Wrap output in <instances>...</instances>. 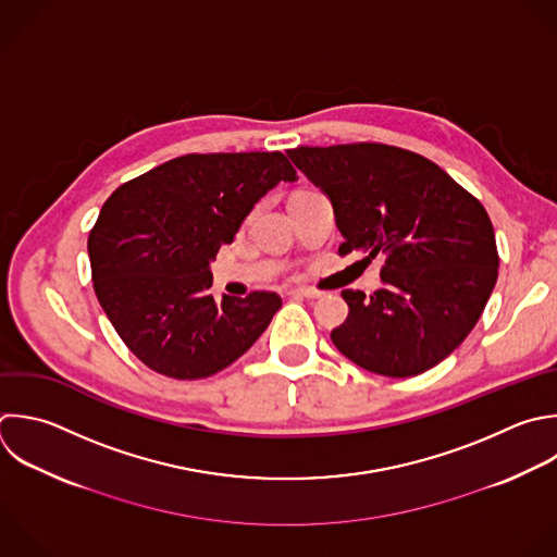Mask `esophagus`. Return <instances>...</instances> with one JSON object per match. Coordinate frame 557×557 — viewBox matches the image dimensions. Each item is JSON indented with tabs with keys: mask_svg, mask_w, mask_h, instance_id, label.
I'll return each instance as SVG.
<instances>
[{
	"mask_svg": "<svg viewBox=\"0 0 557 557\" xmlns=\"http://www.w3.org/2000/svg\"><path fill=\"white\" fill-rule=\"evenodd\" d=\"M292 296H298V298H320L322 294L315 292V289H309V287H296L289 292Z\"/></svg>",
	"mask_w": 557,
	"mask_h": 557,
	"instance_id": "34e87169",
	"label": "esophagus"
}]
</instances>
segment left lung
Segmentation results:
<instances>
[{
  "label": "left lung",
  "mask_w": 557,
  "mask_h": 557,
  "mask_svg": "<svg viewBox=\"0 0 557 557\" xmlns=\"http://www.w3.org/2000/svg\"><path fill=\"white\" fill-rule=\"evenodd\" d=\"M331 200L339 255H385L383 287L344 289L337 350L374 374L416 376L474 329L498 276L492 222L476 198L429 159L383 144L287 150ZM363 259V261H366Z\"/></svg>",
  "instance_id": "left-lung-1"
}]
</instances>
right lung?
Returning a JSON list of instances; mask_svg holds the SVG:
<instances>
[{
  "label": "right lung",
  "mask_w": 557,
  "mask_h": 557,
  "mask_svg": "<svg viewBox=\"0 0 557 557\" xmlns=\"http://www.w3.org/2000/svg\"><path fill=\"white\" fill-rule=\"evenodd\" d=\"M294 181L281 152L185 154L104 202L87 244L94 287L137 359L172 379H205L261 337L281 296L215 302L211 261L270 189Z\"/></svg>",
  "instance_id": "right-lung-1"
}]
</instances>
